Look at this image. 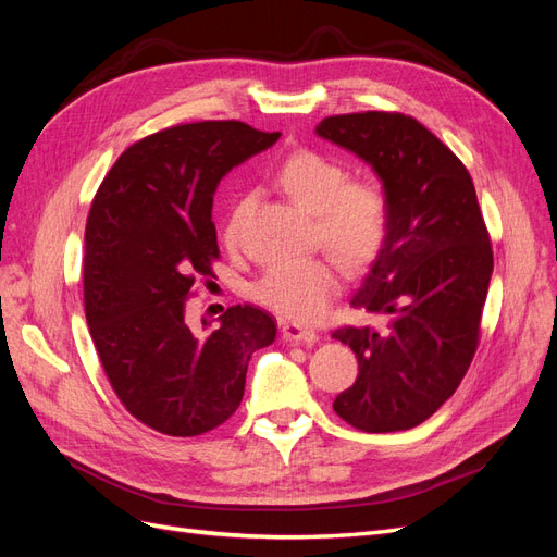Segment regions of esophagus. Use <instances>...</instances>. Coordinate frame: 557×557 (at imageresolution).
<instances>
[{
    "label": "esophagus",
    "instance_id": "obj_1",
    "mask_svg": "<svg viewBox=\"0 0 557 557\" xmlns=\"http://www.w3.org/2000/svg\"><path fill=\"white\" fill-rule=\"evenodd\" d=\"M281 334L285 342L301 344V346H313L318 342V332L297 323H281Z\"/></svg>",
    "mask_w": 557,
    "mask_h": 557
}]
</instances>
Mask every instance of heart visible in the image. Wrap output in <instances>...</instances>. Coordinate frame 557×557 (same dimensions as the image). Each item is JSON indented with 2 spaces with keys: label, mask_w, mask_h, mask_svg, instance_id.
<instances>
[{
  "label": "heart",
  "mask_w": 557,
  "mask_h": 557,
  "mask_svg": "<svg viewBox=\"0 0 557 557\" xmlns=\"http://www.w3.org/2000/svg\"><path fill=\"white\" fill-rule=\"evenodd\" d=\"M276 183L297 207L315 215L318 239L346 267H362L381 250L387 234V199L374 181H348V172L315 150H297L285 158ZM250 211V197L234 201L223 225L230 248L242 242V230ZM339 283L323 260L281 262L256 285L260 305L283 318L309 323L323 313Z\"/></svg>",
  "instance_id": "heart-1"
}]
</instances>
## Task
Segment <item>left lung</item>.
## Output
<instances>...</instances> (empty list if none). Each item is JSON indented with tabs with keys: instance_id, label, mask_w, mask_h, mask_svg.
<instances>
[{
	"instance_id": "1",
	"label": "left lung",
	"mask_w": 557,
	"mask_h": 557,
	"mask_svg": "<svg viewBox=\"0 0 557 557\" xmlns=\"http://www.w3.org/2000/svg\"><path fill=\"white\" fill-rule=\"evenodd\" d=\"M315 134L372 166L387 199L385 242L350 297L387 325L332 332L360 367L332 407L362 432L411 430L458 391L479 344L493 248L474 183L409 115H332Z\"/></svg>"
}]
</instances>
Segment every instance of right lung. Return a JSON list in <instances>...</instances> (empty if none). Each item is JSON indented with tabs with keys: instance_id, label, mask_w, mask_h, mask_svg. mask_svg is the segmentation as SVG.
Returning <instances> with one entry per match:
<instances>
[{
	"instance_id": "add662e5",
	"label": "right lung",
	"mask_w": 557,
	"mask_h": 557,
	"mask_svg": "<svg viewBox=\"0 0 557 557\" xmlns=\"http://www.w3.org/2000/svg\"><path fill=\"white\" fill-rule=\"evenodd\" d=\"M278 137L239 121L162 129L129 146L92 199L83 264L90 336L117 399L162 434L225 423L250 356L276 339V320L248 305L195 334L185 305L195 278L213 276L218 183Z\"/></svg>"
}]
</instances>
